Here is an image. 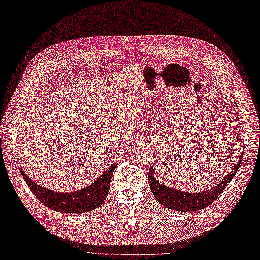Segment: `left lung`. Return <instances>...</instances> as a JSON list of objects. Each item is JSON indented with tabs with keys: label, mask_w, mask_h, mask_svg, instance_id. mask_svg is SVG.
Here are the masks:
<instances>
[{
	"label": "left lung",
	"mask_w": 260,
	"mask_h": 260,
	"mask_svg": "<svg viewBox=\"0 0 260 260\" xmlns=\"http://www.w3.org/2000/svg\"><path fill=\"white\" fill-rule=\"evenodd\" d=\"M242 155L243 152L239 156V161L234 167L233 171H231L228 176H225L224 179H222L219 184H217V186H214L210 190L203 191V192L199 193H189L185 192V191H179L157 182V178L154 175V169L151 166L149 169L148 178L152 193L161 205L166 206L169 209L187 212L204 209L205 207L212 204L221 196L223 190L228 187L232 178L236 175L237 170L239 169L243 157Z\"/></svg>",
	"instance_id": "left-lung-1"
}]
</instances>
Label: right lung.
<instances>
[{"instance_id":"add662e5","label":"right lung","mask_w":260,"mask_h":260,"mask_svg":"<svg viewBox=\"0 0 260 260\" xmlns=\"http://www.w3.org/2000/svg\"><path fill=\"white\" fill-rule=\"evenodd\" d=\"M117 165V162L111 165L93 184L70 193L54 192L48 188L37 185L24 173V171L20 170V172L31 192L42 204L58 212L83 213L91 211L103 204L108 194L111 176Z\"/></svg>"}]
</instances>
